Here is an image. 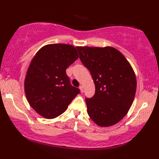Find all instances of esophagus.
<instances>
[{
    "instance_id": "1",
    "label": "esophagus",
    "mask_w": 159,
    "mask_h": 159,
    "mask_svg": "<svg viewBox=\"0 0 159 159\" xmlns=\"http://www.w3.org/2000/svg\"><path fill=\"white\" fill-rule=\"evenodd\" d=\"M79 89H80V92H81V93H83V92H84V89H83V87L82 85L79 86Z\"/></svg>"
}]
</instances>
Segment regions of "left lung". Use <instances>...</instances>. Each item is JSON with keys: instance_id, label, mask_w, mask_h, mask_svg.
Instances as JSON below:
<instances>
[{"instance_id": "left-lung-1", "label": "left lung", "mask_w": 159, "mask_h": 159, "mask_svg": "<svg viewBox=\"0 0 159 159\" xmlns=\"http://www.w3.org/2000/svg\"><path fill=\"white\" fill-rule=\"evenodd\" d=\"M76 48L96 87L94 96L85 98L87 113L100 126H113L126 116L133 102L137 80L133 67L113 47Z\"/></svg>"}]
</instances>
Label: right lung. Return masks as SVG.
<instances>
[{
    "label": "right lung",
    "mask_w": 159,
    "mask_h": 159,
    "mask_svg": "<svg viewBox=\"0 0 159 159\" xmlns=\"http://www.w3.org/2000/svg\"><path fill=\"white\" fill-rule=\"evenodd\" d=\"M78 58L75 47L63 43L43 46L33 58L25 92L30 106L40 116L47 119L58 117L80 93L71 85L66 72Z\"/></svg>",
    "instance_id": "1"
}]
</instances>
